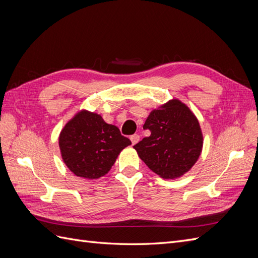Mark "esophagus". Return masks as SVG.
<instances>
[{
  "mask_svg": "<svg viewBox=\"0 0 258 258\" xmlns=\"http://www.w3.org/2000/svg\"><path fill=\"white\" fill-rule=\"evenodd\" d=\"M130 140H131V142H132V145H135V144H137L140 141V136L139 135L131 136Z\"/></svg>",
  "mask_w": 258,
  "mask_h": 258,
  "instance_id": "obj_1",
  "label": "esophagus"
}]
</instances>
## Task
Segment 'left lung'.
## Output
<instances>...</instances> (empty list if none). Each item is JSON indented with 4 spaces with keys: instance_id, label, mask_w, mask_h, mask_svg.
Listing matches in <instances>:
<instances>
[{
    "instance_id": "left-lung-1",
    "label": "left lung",
    "mask_w": 258,
    "mask_h": 258,
    "mask_svg": "<svg viewBox=\"0 0 258 258\" xmlns=\"http://www.w3.org/2000/svg\"><path fill=\"white\" fill-rule=\"evenodd\" d=\"M151 136L134 146L153 172L165 179L181 177L197 162L204 136L197 117L182 101L169 100L153 110L143 126Z\"/></svg>"
}]
</instances>
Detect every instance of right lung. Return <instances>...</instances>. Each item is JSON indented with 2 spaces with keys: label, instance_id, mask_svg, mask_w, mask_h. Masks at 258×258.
I'll return each instance as SVG.
<instances>
[{
  "label": "right lung",
  "instance_id": "right-lung-1",
  "mask_svg": "<svg viewBox=\"0 0 258 258\" xmlns=\"http://www.w3.org/2000/svg\"><path fill=\"white\" fill-rule=\"evenodd\" d=\"M131 141L102 116L82 110L70 119L59 136V148L66 166L76 176L96 179L111 170Z\"/></svg>",
  "mask_w": 258,
  "mask_h": 258
}]
</instances>
